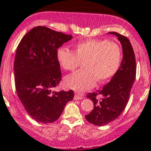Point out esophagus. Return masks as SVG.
I'll use <instances>...</instances> for the list:
<instances>
[{
	"instance_id": "1",
	"label": "esophagus",
	"mask_w": 151,
	"mask_h": 151,
	"mask_svg": "<svg viewBox=\"0 0 151 151\" xmlns=\"http://www.w3.org/2000/svg\"><path fill=\"white\" fill-rule=\"evenodd\" d=\"M84 98V96L82 93H76L75 95H74V99L75 100H80L83 99Z\"/></svg>"
}]
</instances>
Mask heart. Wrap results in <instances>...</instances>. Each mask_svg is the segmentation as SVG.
Listing matches in <instances>:
<instances>
[{
	"mask_svg": "<svg viewBox=\"0 0 151 151\" xmlns=\"http://www.w3.org/2000/svg\"><path fill=\"white\" fill-rule=\"evenodd\" d=\"M57 60L63 69L73 71L82 62L83 68L65 79L68 88L78 92L102 84L116 74L123 54L116 43L104 39H88L74 45L73 52L65 47L57 51Z\"/></svg>",
	"mask_w": 151,
	"mask_h": 151,
	"instance_id": "b5f03b06",
	"label": "heart"
}]
</instances>
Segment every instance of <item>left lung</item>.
<instances>
[{
	"label": "left lung",
	"instance_id": "obj_1",
	"mask_svg": "<svg viewBox=\"0 0 151 151\" xmlns=\"http://www.w3.org/2000/svg\"><path fill=\"white\" fill-rule=\"evenodd\" d=\"M115 35L122 45L123 60L118 72L101 90L89 93L86 96L93 102V109L85 115L89 123L101 126L108 124L121 115L126 108L136 77L135 55L127 37L117 33Z\"/></svg>",
	"mask_w": 151,
	"mask_h": 151
}]
</instances>
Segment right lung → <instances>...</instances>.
Instances as JSON below:
<instances>
[{
  "instance_id": "obj_1",
  "label": "right lung",
  "mask_w": 151,
  "mask_h": 151,
  "mask_svg": "<svg viewBox=\"0 0 151 151\" xmlns=\"http://www.w3.org/2000/svg\"><path fill=\"white\" fill-rule=\"evenodd\" d=\"M71 39V35L37 26L23 36L17 48L14 63L17 93L28 115L38 122L57 121L74 99L72 90L52 91L62 77L58 49Z\"/></svg>"
}]
</instances>
